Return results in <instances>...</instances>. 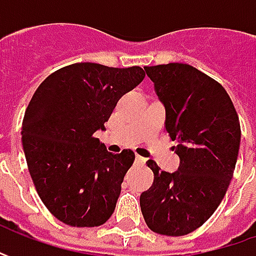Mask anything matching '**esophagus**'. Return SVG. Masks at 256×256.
<instances>
[{
  "mask_svg": "<svg viewBox=\"0 0 256 256\" xmlns=\"http://www.w3.org/2000/svg\"><path fill=\"white\" fill-rule=\"evenodd\" d=\"M135 162L145 164V158H142L141 155H136V156H135Z\"/></svg>",
  "mask_w": 256,
  "mask_h": 256,
  "instance_id": "obj_1",
  "label": "esophagus"
}]
</instances>
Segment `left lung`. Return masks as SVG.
<instances>
[{
	"label": "left lung",
	"mask_w": 256,
	"mask_h": 256,
	"mask_svg": "<svg viewBox=\"0 0 256 256\" xmlns=\"http://www.w3.org/2000/svg\"><path fill=\"white\" fill-rule=\"evenodd\" d=\"M165 106V130L180 156L178 171L150 160L152 186L140 205L151 231L182 236L210 220L230 186L241 142L240 118L218 81L180 62L144 68Z\"/></svg>",
	"instance_id": "left-lung-1"
}]
</instances>
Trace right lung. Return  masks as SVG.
<instances>
[{
    "label": "right lung",
    "mask_w": 256,
    "mask_h": 256,
    "mask_svg": "<svg viewBox=\"0 0 256 256\" xmlns=\"http://www.w3.org/2000/svg\"><path fill=\"white\" fill-rule=\"evenodd\" d=\"M145 78L141 66L76 62L36 88L25 110L22 148L35 190L66 225L100 226L112 215L135 154H111L94 138L124 94Z\"/></svg>",
    "instance_id": "obj_1"
}]
</instances>
